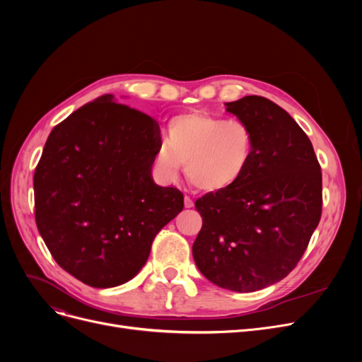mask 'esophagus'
I'll use <instances>...</instances> for the list:
<instances>
[{
	"mask_svg": "<svg viewBox=\"0 0 362 362\" xmlns=\"http://www.w3.org/2000/svg\"><path fill=\"white\" fill-rule=\"evenodd\" d=\"M184 205H185V208H192L194 204H193V201L189 198V196H184Z\"/></svg>",
	"mask_w": 362,
	"mask_h": 362,
	"instance_id": "esophagus-1",
	"label": "esophagus"
}]
</instances>
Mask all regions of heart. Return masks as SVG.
<instances>
[{"mask_svg":"<svg viewBox=\"0 0 362 362\" xmlns=\"http://www.w3.org/2000/svg\"><path fill=\"white\" fill-rule=\"evenodd\" d=\"M254 156V131L243 120L187 113L169 120L166 141L152 154V170L161 182H173L184 163L194 189L218 193L245 177Z\"/></svg>","mask_w":362,"mask_h":362,"instance_id":"obj_1","label":"heart"}]
</instances>
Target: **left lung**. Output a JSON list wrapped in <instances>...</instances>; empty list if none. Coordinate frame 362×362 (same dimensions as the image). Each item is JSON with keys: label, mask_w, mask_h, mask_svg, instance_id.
Instances as JSON below:
<instances>
[{"label": "left lung", "mask_w": 362, "mask_h": 362, "mask_svg": "<svg viewBox=\"0 0 362 362\" xmlns=\"http://www.w3.org/2000/svg\"><path fill=\"white\" fill-rule=\"evenodd\" d=\"M255 136V156L231 189L194 202L202 228L193 258L216 286L238 293L266 288L296 267L322 216V170L311 140L267 98L226 103Z\"/></svg>", "instance_id": "obj_1"}]
</instances>
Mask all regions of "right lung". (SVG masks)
Instances as JSON below:
<instances>
[{
  "mask_svg": "<svg viewBox=\"0 0 362 362\" xmlns=\"http://www.w3.org/2000/svg\"><path fill=\"white\" fill-rule=\"evenodd\" d=\"M160 128L103 95L54 127L35 172L36 225L57 264L95 288L133 279L184 196L152 180Z\"/></svg>",
  "mask_w": 362,
  "mask_h": 362,
  "instance_id": "right-lung-1",
  "label": "right lung"
}]
</instances>
